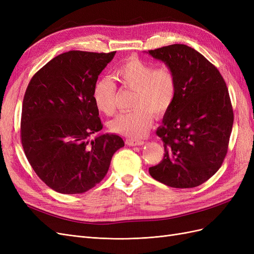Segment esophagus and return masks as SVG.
<instances>
[{
    "instance_id": "34e87169",
    "label": "esophagus",
    "mask_w": 254,
    "mask_h": 254,
    "mask_svg": "<svg viewBox=\"0 0 254 254\" xmlns=\"http://www.w3.org/2000/svg\"><path fill=\"white\" fill-rule=\"evenodd\" d=\"M126 143L129 146H141V145H144L145 142L142 140H137V139H127Z\"/></svg>"
}]
</instances>
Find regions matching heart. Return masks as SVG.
I'll list each match as a JSON object with an SVG mask.
<instances>
[{
	"instance_id": "heart-1",
	"label": "heart",
	"mask_w": 254,
	"mask_h": 254,
	"mask_svg": "<svg viewBox=\"0 0 254 254\" xmlns=\"http://www.w3.org/2000/svg\"><path fill=\"white\" fill-rule=\"evenodd\" d=\"M113 76L134 90L132 110L122 112L109 122L113 132L129 137H141L148 131L153 114L162 115L174 102L177 84L173 72L158 67L139 57L131 56L114 68ZM93 102L99 112L112 115L115 111V84L107 78L96 81Z\"/></svg>"
}]
</instances>
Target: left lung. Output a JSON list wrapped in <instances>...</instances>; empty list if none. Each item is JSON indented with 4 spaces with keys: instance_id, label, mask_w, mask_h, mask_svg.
<instances>
[{
    "instance_id": "1",
    "label": "left lung",
    "mask_w": 254,
    "mask_h": 254,
    "mask_svg": "<svg viewBox=\"0 0 254 254\" xmlns=\"http://www.w3.org/2000/svg\"><path fill=\"white\" fill-rule=\"evenodd\" d=\"M173 72L177 90L157 134L164 158L149 167L153 179L176 189L200 186L227 155L233 109L219 71L196 50L172 44L147 52Z\"/></svg>"
}]
</instances>
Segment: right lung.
Instances as JSON below:
<instances>
[{
    "instance_id": "add662e5",
    "label": "right lung",
    "mask_w": 254,
    "mask_h": 254,
    "mask_svg": "<svg viewBox=\"0 0 254 254\" xmlns=\"http://www.w3.org/2000/svg\"><path fill=\"white\" fill-rule=\"evenodd\" d=\"M115 52L70 51L38 71L22 106L21 140L38 177L61 194H81L108 173L112 156L124 147L118 134L103 129L93 102L98 75Z\"/></svg>"
}]
</instances>
